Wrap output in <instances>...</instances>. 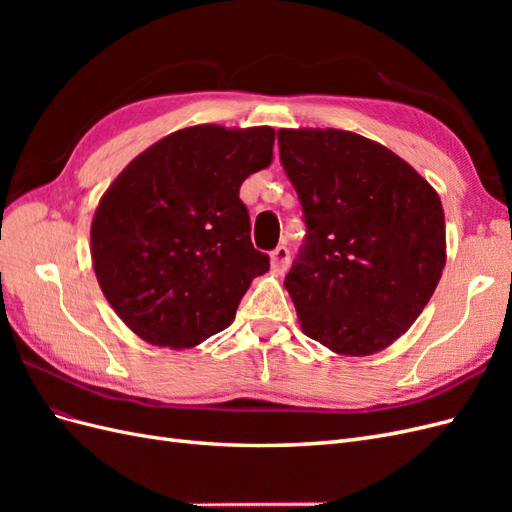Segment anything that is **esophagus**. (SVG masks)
Wrapping results in <instances>:
<instances>
[{"mask_svg": "<svg viewBox=\"0 0 512 512\" xmlns=\"http://www.w3.org/2000/svg\"><path fill=\"white\" fill-rule=\"evenodd\" d=\"M290 265V252L286 245H277L275 250L271 252V269L275 273H284Z\"/></svg>", "mask_w": 512, "mask_h": 512, "instance_id": "1", "label": "esophagus"}]
</instances>
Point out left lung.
Listing matches in <instances>:
<instances>
[{"label":"left lung","mask_w":512,"mask_h":512,"mask_svg":"<svg viewBox=\"0 0 512 512\" xmlns=\"http://www.w3.org/2000/svg\"><path fill=\"white\" fill-rule=\"evenodd\" d=\"M307 235L284 286L307 337L374 354L410 329L446 262L436 190L386 147L344 130H277Z\"/></svg>","instance_id":"left-lung-1"}]
</instances>
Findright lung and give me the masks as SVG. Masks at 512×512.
I'll return each instance as SVG.
<instances>
[{
  "label": "right lung",
  "mask_w": 512,
  "mask_h": 512,
  "mask_svg": "<svg viewBox=\"0 0 512 512\" xmlns=\"http://www.w3.org/2000/svg\"><path fill=\"white\" fill-rule=\"evenodd\" d=\"M273 128L194 126L132 160L102 196L91 258L117 316L149 344L190 348L224 331L271 262L239 188L271 164Z\"/></svg>",
  "instance_id": "add662e5"
}]
</instances>
